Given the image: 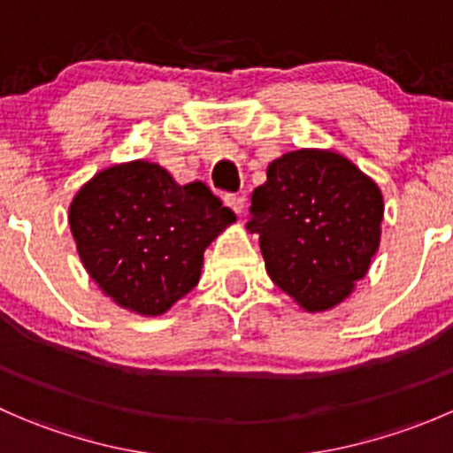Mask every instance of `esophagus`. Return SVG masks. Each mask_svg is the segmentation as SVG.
<instances>
[{
  "label": "esophagus",
  "instance_id": "esophagus-1",
  "mask_svg": "<svg viewBox=\"0 0 453 453\" xmlns=\"http://www.w3.org/2000/svg\"><path fill=\"white\" fill-rule=\"evenodd\" d=\"M223 199H226V203L230 205V208L234 210L236 214L243 212V208H245V199L241 197V195H232V193H227L226 197H223Z\"/></svg>",
  "mask_w": 453,
  "mask_h": 453
}]
</instances>
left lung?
<instances>
[{"label": "left lung", "instance_id": "8db88e82", "mask_svg": "<svg viewBox=\"0 0 453 453\" xmlns=\"http://www.w3.org/2000/svg\"><path fill=\"white\" fill-rule=\"evenodd\" d=\"M381 219V190L353 162L300 149L267 166L248 230L260 234L272 280L307 311H326L366 276Z\"/></svg>", "mask_w": 453, "mask_h": 453}]
</instances>
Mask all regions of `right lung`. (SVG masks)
<instances>
[{
	"label": "right lung",
	"mask_w": 453,
	"mask_h": 453,
	"mask_svg": "<svg viewBox=\"0 0 453 453\" xmlns=\"http://www.w3.org/2000/svg\"><path fill=\"white\" fill-rule=\"evenodd\" d=\"M234 219L203 181L180 186L142 159L98 173L70 205L89 276L142 315L164 313L197 285L203 250Z\"/></svg>",
	"instance_id": "right-lung-1"
}]
</instances>
